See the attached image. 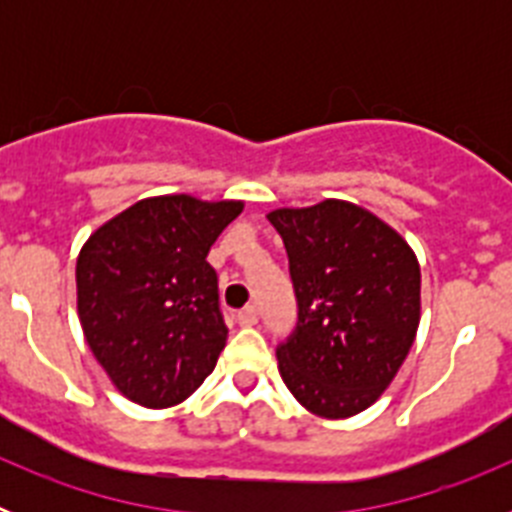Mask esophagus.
I'll list each match as a JSON object with an SVG mask.
<instances>
[{
    "mask_svg": "<svg viewBox=\"0 0 512 512\" xmlns=\"http://www.w3.org/2000/svg\"><path fill=\"white\" fill-rule=\"evenodd\" d=\"M256 320H259V310H256V305H246L241 312H238V323L241 325H256Z\"/></svg>",
    "mask_w": 512,
    "mask_h": 512,
    "instance_id": "1",
    "label": "esophagus"
}]
</instances>
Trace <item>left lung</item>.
<instances>
[{"mask_svg": "<svg viewBox=\"0 0 512 512\" xmlns=\"http://www.w3.org/2000/svg\"><path fill=\"white\" fill-rule=\"evenodd\" d=\"M295 284L297 328L279 374L302 408L348 418L379 400L420 323L413 248L377 215L343 200L269 212Z\"/></svg>", "mask_w": 512, "mask_h": 512, "instance_id": "8db88e82", "label": "left lung"}]
</instances>
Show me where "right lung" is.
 <instances>
[{
	"label": "right lung",
	"mask_w": 512,
	"mask_h": 512,
	"mask_svg": "<svg viewBox=\"0 0 512 512\" xmlns=\"http://www.w3.org/2000/svg\"><path fill=\"white\" fill-rule=\"evenodd\" d=\"M243 202L166 194L135 202L89 235L76 259V305L94 359L128 400H187L228 341L210 246Z\"/></svg>",
	"instance_id": "right-lung-1"
}]
</instances>
